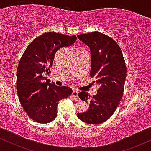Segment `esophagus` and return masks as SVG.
<instances>
[{"mask_svg":"<svg viewBox=\"0 0 151 151\" xmlns=\"http://www.w3.org/2000/svg\"><path fill=\"white\" fill-rule=\"evenodd\" d=\"M72 96H74V99H77V100L79 99V97H78V91H77L74 90L73 92H72Z\"/></svg>","mask_w":151,"mask_h":151,"instance_id":"esophagus-1","label":"esophagus"}]
</instances>
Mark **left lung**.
<instances>
[{"label":"left lung","mask_w":151,"mask_h":151,"mask_svg":"<svg viewBox=\"0 0 151 151\" xmlns=\"http://www.w3.org/2000/svg\"><path fill=\"white\" fill-rule=\"evenodd\" d=\"M89 46L91 55L90 77L99 84L97 93L91 96L85 91L78 96L89 104L88 110L78 113L81 121L90 124H99L113 115L121 101L126 78V66L120 47L106 35L98 31L77 35Z\"/></svg>","instance_id":"obj_1"}]
</instances>
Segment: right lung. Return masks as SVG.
<instances>
[{
  "mask_svg": "<svg viewBox=\"0 0 151 151\" xmlns=\"http://www.w3.org/2000/svg\"><path fill=\"white\" fill-rule=\"evenodd\" d=\"M76 40V35L47 32L34 39L22 54L17 69V93L26 114L36 122L55 120L58 102L72 95L71 88L50 84L44 74L50 72L57 50Z\"/></svg>",
  "mask_w": 151,
  "mask_h": 151,
  "instance_id": "add662e5",
  "label": "right lung"
}]
</instances>
